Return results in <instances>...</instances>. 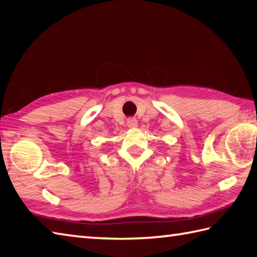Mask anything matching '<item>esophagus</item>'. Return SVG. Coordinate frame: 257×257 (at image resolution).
Listing matches in <instances>:
<instances>
[{
    "mask_svg": "<svg viewBox=\"0 0 257 257\" xmlns=\"http://www.w3.org/2000/svg\"><path fill=\"white\" fill-rule=\"evenodd\" d=\"M127 124H128L129 128H136V127H137V125H138L137 119H135V118H128V119H127Z\"/></svg>",
    "mask_w": 257,
    "mask_h": 257,
    "instance_id": "1",
    "label": "esophagus"
}]
</instances>
